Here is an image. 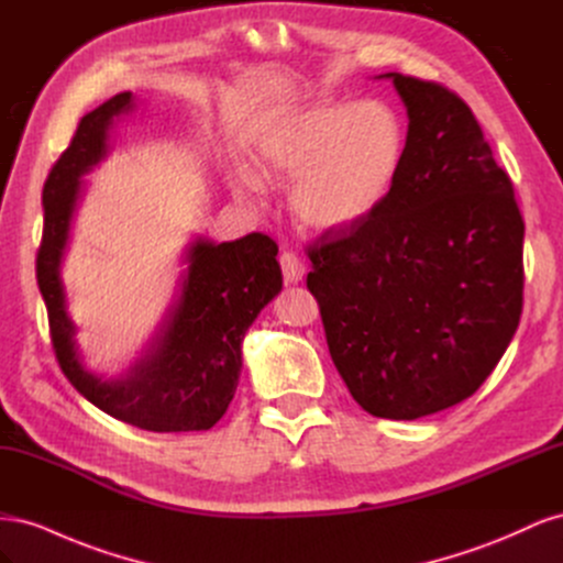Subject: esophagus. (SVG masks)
Returning <instances> with one entry per match:
<instances>
[{"label": "esophagus", "instance_id": "obj_1", "mask_svg": "<svg viewBox=\"0 0 563 563\" xmlns=\"http://www.w3.org/2000/svg\"><path fill=\"white\" fill-rule=\"evenodd\" d=\"M279 265H282L286 284H298L305 277V263L298 258V253H294V251H284L279 255Z\"/></svg>", "mask_w": 563, "mask_h": 563}]
</instances>
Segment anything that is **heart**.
Here are the masks:
<instances>
[{"label":"heart","mask_w":563,"mask_h":563,"mask_svg":"<svg viewBox=\"0 0 563 563\" xmlns=\"http://www.w3.org/2000/svg\"><path fill=\"white\" fill-rule=\"evenodd\" d=\"M406 155L399 114L383 100L314 103L279 117L253 145V172L291 178L288 203L305 228L347 230L389 197ZM240 192L258 187L249 168L232 174Z\"/></svg>","instance_id":"1"}]
</instances>
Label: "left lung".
Masks as SVG:
<instances>
[{"mask_svg":"<svg viewBox=\"0 0 563 563\" xmlns=\"http://www.w3.org/2000/svg\"><path fill=\"white\" fill-rule=\"evenodd\" d=\"M391 79L408 114L389 197L308 246L331 360L376 418L416 420L472 397L512 340L523 305V218L463 98Z\"/></svg>","mask_w":563,"mask_h":563,"instance_id":"left-lung-1","label":"left lung"}]
</instances>
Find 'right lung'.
<instances>
[{
  "label": "right lung",
  "instance_id": "right-lung-1",
  "mask_svg": "<svg viewBox=\"0 0 563 563\" xmlns=\"http://www.w3.org/2000/svg\"><path fill=\"white\" fill-rule=\"evenodd\" d=\"M135 108L133 93L112 96L84 114L70 145L44 183V232L37 251V284L48 312L56 360L84 399L100 411L147 432L211 430L234 397L242 371V340L265 305L282 291L277 244L251 232L187 249L180 294L141 360L124 376L103 380L84 368L67 314L60 261L81 195V176L108 155L114 119Z\"/></svg>",
  "mask_w": 563,
  "mask_h": 563
}]
</instances>
